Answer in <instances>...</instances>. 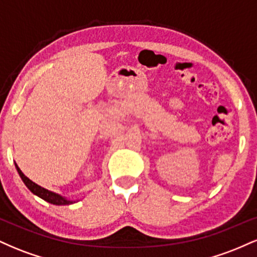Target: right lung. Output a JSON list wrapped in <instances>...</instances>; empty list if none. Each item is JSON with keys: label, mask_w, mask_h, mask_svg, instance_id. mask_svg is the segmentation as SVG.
Here are the masks:
<instances>
[{"label": "right lung", "mask_w": 257, "mask_h": 257, "mask_svg": "<svg viewBox=\"0 0 257 257\" xmlns=\"http://www.w3.org/2000/svg\"><path fill=\"white\" fill-rule=\"evenodd\" d=\"M16 167H17L18 173H19L20 178H22L23 181H24V184L28 186L29 190H30L34 194H36V196L40 197V198H42L46 200V202L52 203V204H55V205H67V204H72V203H75V202H72V200H66L61 196H59V194L51 192V191L46 190V188L41 187V186L35 184V182L31 181L30 179L26 178L24 174H23L22 170L19 169V167L18 166H16Z\"/></svg>", "instance_id": "obj_1"}]
</instances>
